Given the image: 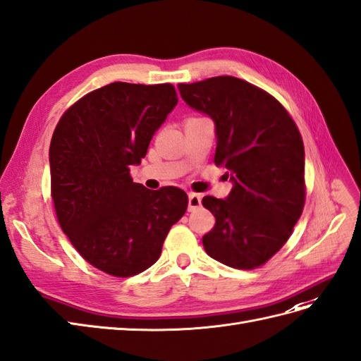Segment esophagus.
Segmentation results:
<instances>
[{"mask_svg":"<svg viewBox=\"0 0 361 361\" xmlns=\"http://www.w3.org/2000/svg\"><path fill=\"white\" fill-rule=\"evenodd\" d=\"M201 206V197L198 193H189V212H195Z\"/></svg>","mask_w":361,"mask_h":361,"instance_id":"esophagus-1","label":"esophagus"}]
</instances>
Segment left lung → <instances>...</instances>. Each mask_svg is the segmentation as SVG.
<instances>
[{"label":"left lung","mask_w":361,"mask_h":361,"mask_svg":"<svg viewBox=\"0 0 361 361\" xmlns=\"http://www.w3.org/2000/svg\"><path fill=\"white\" fill-rule=\"evenodd\" d=\"M181 99L215 123V163L232 183L226 200L202 198L215 227L206 253L239 270L281 250L305 202V149L298 126L269 92L233 76L178 84Z\"/></svg>","instance_id":"left-lung-1"}]
</instances>
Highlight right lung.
I'll return each mask as SVG.
<instances>
[{
  "instance_id": "add662e5",
  "label": "right lung",
  "mask_w": 361,
  "mask_h": 361,
  "mask_svg": "<svg viewBox=\"0 0 361 361\" xmlns=\"http://www.w3.org/2000/svg\"><path fill=\"white\" fill-rule=\"evenodd\" d=\"M178 104L171 84L114 82L76 102L54 129L49 161L58 221L85 261L111 276L145 271L188 209L178 188L129 177Z\"/></svg>"
}]
</instances>
